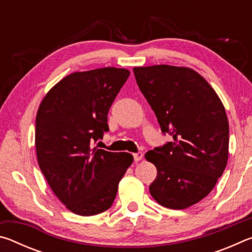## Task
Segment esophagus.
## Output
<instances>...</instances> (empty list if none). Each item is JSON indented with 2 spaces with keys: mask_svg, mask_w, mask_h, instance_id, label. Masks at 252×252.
Here are the masks:
<instances>
[{
  "mask_svg": "<svg viewBox=\"0 0 252 252\" xmlns=\"http://www.w3.org/2000/svg\"><path fill=\"white\" fill-rule=\"evenodd\" d=\"M143 157V153L142 152H138V153H133V158H134V161L138 162L142 159Z\"/></svg>",
  "mask_w": 252,
  "mask_h": 252,
  "instance_id": "34e87169",
  "label": "esophagus"
}]
</instances>
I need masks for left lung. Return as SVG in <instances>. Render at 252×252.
I'll list each match as a JSON object with an SVG mask.
<instances>
[{
	"label": "left lung",
	"instance_id": "8db88e82",
	"mask_svg": "<svg viewBox=\"0 0 252 252\" xmlns=\"http://www.w3.org/2000/svg\"><path fill=\"white\" fill-rule=\"evenodd\" d=\"M133 73L162 132L173 138L144 156L158 171L150 193L169 209L193 206L211 192L228 162L229 122L222 102L190 67L138 66Z\"/></svg>",
	"mask_w": 252,
	"mask_h": 252
}]
</instances>
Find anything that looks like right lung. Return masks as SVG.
Instances as JSON below:
<instances>
[{"instance_id":"1","label":"right lung","mask_w":252,"mask_h":252,"mask_svg":"<svg viewBox=\"0 0 252 252\" xmlns=\"http://www.w3.org/2000/svg\"><path fill=\"white\" fill-rule=\"evenodd\" d=\"M129 75L118 67L74 72L46 93L37 110L39 167L54 194L75 215L108 210L133 162L127 152L91 147L109 130V109Z\"/></svg>"}]
</instances>
